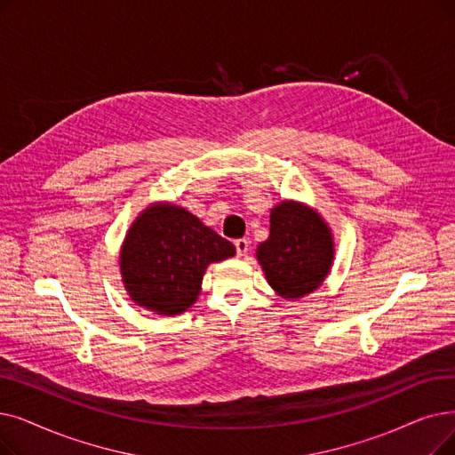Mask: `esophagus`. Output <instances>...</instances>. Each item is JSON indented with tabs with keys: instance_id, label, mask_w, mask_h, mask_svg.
I'll use <instances>...</instances> for the list:
<instances>
[{
	"instance_id": "obj_1",
	"label": "esophagus",
	"mask_w": 455,
	"mask_h": 455,
	"mask_svg": "<svg viewBox=\"0 0 455 455\" xmlns=\"http://www.w3.org/2000/svg\"><path fill=\"white\" fill-rule=\"evenodd\" d=\"M234 245H235V252H238V256H243L247 252V249H249V240L240 238V240L234 242Z\"/></svg>"
}]
</instances>
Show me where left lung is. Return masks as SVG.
<instances>
[{"label":"left lung","mask_w":455,"mask_h":455,"mask_svg":"<svg viewBox=\"0 0 455 455\" xmlns=\"http://www.w3.org/2000/svg\"><path fill=\"white\" fill-rule=\"evenodd\" d=\"M267 284L283 299L295 301L318 290L334 262L332 230L318 210L283 201L269 213V235L256 247Z\"/></svg>","instance_id":"8db88e82"}]
</instances>
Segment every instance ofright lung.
Instances as JSON below:
<instances>
[{"label": "right lung", "instance_id": "add662e5", "mask_svg": "<svg viewBox=\"0 0 455 455\" xmlns=\"http://www.w3.org/2000/svg\"><path fill=\"white\" fill-rule=\"evenodd\" d=\"M235 247L199 217L172 203H152L135 217L118 251L130 299L148 312L179 315L203 290L213 262L232 259Z\"/></svg>", "mask_w": 455, "mask_h": 455}]
</instances>
